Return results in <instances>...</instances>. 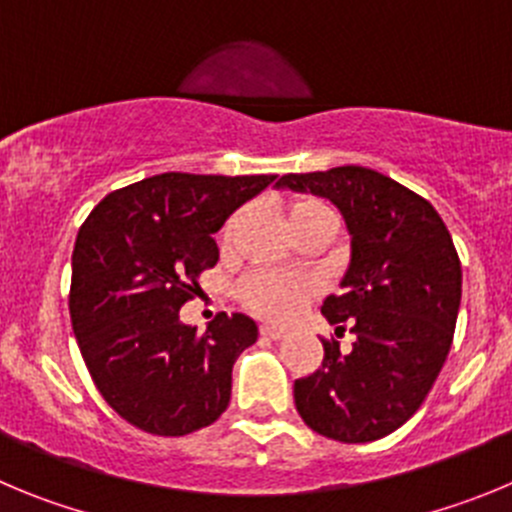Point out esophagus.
Wrapping results in <instances>:
<instances>
[{"instance_id": "esophagus-1", "label": "esophagus", "mask_w": 512, "mask_h": 512, "mask_svg": "<svg viewBox=\"0 0 512 512\" xmlns=\"http://www.w3.org/2000/svg\"><path fill=\"white\" fill-rule=\"evenodd\" d=\"M283 334H285V331L280 329V326H273V324H262L260 326V336H262V339H273V342H275V339H280V336H283Z\"/></svg>"}]
</instances>
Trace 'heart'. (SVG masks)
I'll return each mask as SVG.
<instances>
[{"label": "heart", "mask_w": 512, "mask_h": 512, "mask_svg": "<svg viewBox=\"0 0 512 512\" xmlns=\"http://www.w3.org/2000/svg\"><path fill=\"white\" fill-rule=\"evenodd\" d=\"M319 216H336L326 201L313 199V196H303L296 199L288 209L290 227L298 229L301 224L319 219ZM242 216L234 214L222 229V245H232L234 234H237ZM316 280L308 275H290V273H270V270H257V273L247 275L237 288L239 303L250 313L260 316L267 321H288L298 313L303 303L311 301L316 296Z\"/></svg>", "instance_id": "obj_1"}]
</instances>
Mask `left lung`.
Instances as JSON below:
<instances>
[{"instance_id": "1", "label": "left lung", "mask_w": 512, "mask_h": 512, "mask_svg": "<svg viewBox=\"0 0 512 512\" xmlns=\"http://www.w3.org/2000/svg\"><path fill=\"white\" fill-rule=\"evenodd\" d=\"M278 186L331 199L352 234L344 290L321 313L357 339L349 352L321 339L324 362L296 380V408L326 439L377 441L421 408L444 367L462 301L457 247L434 206L372 168L288 173Z\"/></svg>"}]
</instances>
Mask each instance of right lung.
I'll return each instance as SVG.
<instances>
[{"label":"right lung","mask_w":512,"mask_h":512,"mask_svg":"<svg viewBox=\"0 0 512 512\" xmlns=\"http://www.w3.org/2000/svg\"><path fill=\"white\" fill-rule=\"evenodd\" d=\"M273 181L160 173L104 196L78 229L73 334L101 398L140 431L186 436L227 411L255 321L216 313L199 334L178 311L219 262L214 232Z\"/></svg>","instance_id":"obj_1"}]
</instances>
